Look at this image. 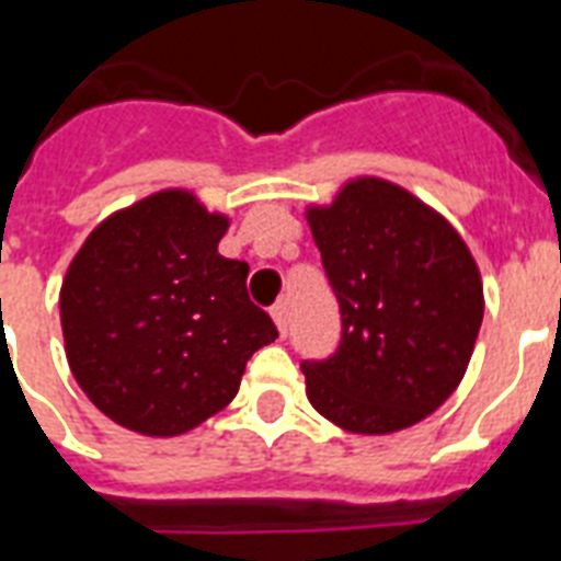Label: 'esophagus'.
Here are the masks:
<instances>
[{
	"label": "esophagus",
	"instance_id": "34e87169",
	"mask_svg": "<svg viewBox=\"0 0 561 561\" xmlns=\"http://www.w3.org/2000/svg\"><path fill=\"white\" fill-rule=\"evenodd\" d=\"M271 317L282 337H285V334H288V306H285V302H276V306L271 308Z\"/></svg>",
	"mask_w": 561,
	"mask_h": 561
}]
</instances>
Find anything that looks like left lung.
<instances>
[{
  "label": "left lung",
  "instance_id": "left-lung-1",
  "mask_svg": "<svg viewBox=\"0 0 561 561\" xmlns=\"http://www.w3.org/2000/svg\"><path fill=\"white\" fill-rule=\"evenodd\" d=\"M308 227L341 302V346L302 360L308 401L350 434H392L431 416L469 367L483 282L469 247L427 203L355 178Z\"/></svg>",
  "mask_w": 561,
  "mask_h": 561
}]
</instances>
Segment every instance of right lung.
<instances>
[{"mask_svg": "<svg viewBox=\"0 0 561 561\" xmlns=\"http://www.w3.org/2000/svg\"><path fill=\"white\" fill-rule=\"evenodd\" d=\"M227 215L186 188L113 211L60 288L66 360L116 425L180 436L236 399L247 360L279 337L247 297V262L224 259Z\"/></svg>", "mask_w": 561, "mask_h": 561, "instance_id": "obj_1", "label": "right lung"}]
</instances>
